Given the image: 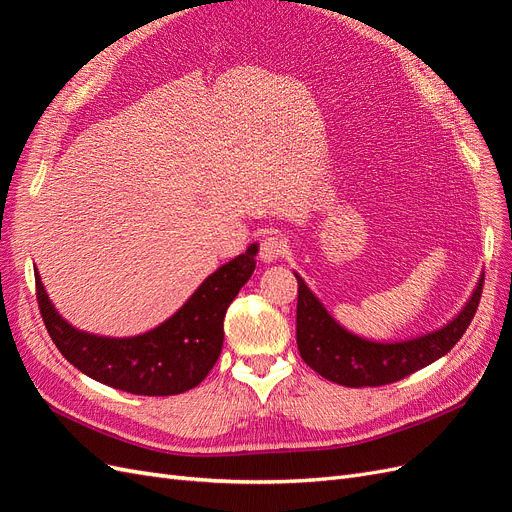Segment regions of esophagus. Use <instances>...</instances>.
<instances>
[{
	"mask_svg": "<svg viewBox=\"0 0 512 512\" xmlns=\"http://www.w3.org/2000/svg\"><path fill=\"white\" fill-rule=\"evenodd\" d=\"M286 252H288V241H286V237L280 235V232H271V235L262 239V243H260V258L265 262H275Z\"/></svg>",
	"mask_w": 512,
	"mask_h": 512,
	"instance_id": "esophagus-1",
	"label": "esophagus"
}]
</instances>
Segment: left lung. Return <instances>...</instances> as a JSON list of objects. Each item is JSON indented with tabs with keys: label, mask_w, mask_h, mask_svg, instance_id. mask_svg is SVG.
<instances>
[{
	"label": "left lung",
	"mask_w": 512,
	"mask_h": 512,
	"mask_svg": "<svg viewBox=\"0 0 512 512\" xmlns=\"http://www.w3.org/2000/svg\"><path fill=\"white\" fill-rule=\"evenodd\" d=\"M294 277H297L299 284L297 346L301 359L318 371L322 378L342 386H352V389L404 380L414 371L438 361L470 327L485 284L483 275L466 307L446 327L416 339H408V342L380 344L352 335L344 327H339L301 277L297 273H294Z\"/></svg>",
	"instance_id": "obj_1"
}]
</instances>
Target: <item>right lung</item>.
<instances>
[{"instance_id": "obj_1", "label": "right lung", "mask_w": 512, "mask_h": 512, "mask_svg": "<svg viewBox=\"0 0 512 512\" xmlns=\"http://www.w3.org/2000/svg\"><path fill=\"white\" fill-rule=\"evenodd\" d=\"M258 245L232 258L198 286L175 316L136 337L76 331L57 314L36 271V299L53 344L83 374L132 395L166 397L207 378L224 344V316L256 269Z\"/></svg>"}]
</instances>
